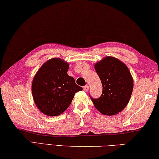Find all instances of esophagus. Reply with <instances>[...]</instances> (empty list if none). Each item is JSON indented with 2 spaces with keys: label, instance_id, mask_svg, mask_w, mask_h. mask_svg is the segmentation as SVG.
Instances as JSON below:
<instances>
[{
  "label": "esophagus",
  "instance_id": "obj_1",
  "mask_svg": "<svg viewBox=\"0 0 159 159\" xmlns=\"http://www.w3.org/2000/svg\"><path fill=\"white\" fill-rule=\"evenodd\" d=\"M88 89H89V86L85 85V86H84V87H83V90H84L85 92H88Z\"/></svg>",
  "mask_w": 159,
  "mask_h": 159
}]
</instances>
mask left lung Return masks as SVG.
Returning a JSON list of instances; mask_svg holds the SVG:
<instances>
[{
	"label": "left lung",
	"instance_id": "8db88e82",
	"mask_svg": "<svg viewBox=\"0 0 159 159\" xmlns=\"http://www.w3.org/2000/svg\"><path fill=\"white\" fill-rule=\"evenodd\" d=\"M102 82V94L90 99L105 115L117 114L127 106L134 88V80L126 65L116 57L107 56L94 65Z\"/></svg>",
	"mask_w": 159,
	"mask_h": 159
}]
</instances>
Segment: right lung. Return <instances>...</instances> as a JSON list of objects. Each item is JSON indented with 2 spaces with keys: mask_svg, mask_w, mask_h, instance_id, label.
I'll return each mask as SVG.
<instances>
[{
  "mask_svg": "<svg viewBox=\"0 0 159 159\" xmlns=\"http://www.w3.org/2000/svg\"><path fill=\"white\" fill-rule=\"evenodd\" d=\"M69 66L65 60L55 57L44 63L33 78L32 94L34 102L47 116L62 114L71 104L74 94L83 89L67 74Z\"/></svg>",
  "mask_w": 159,
  "mask_h": 159,
  "instance_id": "right-lung-1",
  "label": "right lung"
}]
</instances>
